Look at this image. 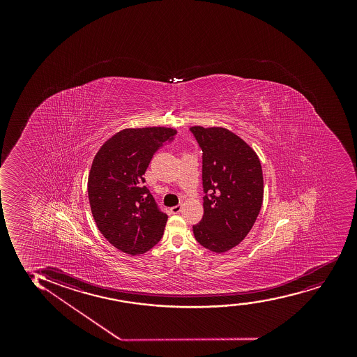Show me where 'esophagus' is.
<instances>
[{
  "mask_svg": "<svg viewBox=\"0 0 357 357\" xmlns=\"http://www.w3.org/2000/svg\"><path fill=\"white\" fill-rule=\"evenodd\" d=\"M181 211H182V205L174 206V207L170 208V212H172V214L180 213Z\"/></svg>",
  "mask_w": 357,
  "mask_h": 357,
  "instance_id": "1",
  "label": "esophagus"
}]
</instances>
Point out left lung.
Instances as JSON below:
<instances>
[{
	"label": "left lung",
	"mask_w": 357,
	"mask_h": 357,
	"mask_svg": "<svg viewBox=\"0 0 357 357\" xmlns=\"http://www.w3.org/2000/svg\"><path fill=\"white\" fill-rule=\"evenodd\" d=\"M202 150L204 217L193 225L200 245L225 252L250 232L263 201V174L256 152L222 128H189Z\"/></svg>",
	"instance_id": "left-lung-1"
}]
</instances>
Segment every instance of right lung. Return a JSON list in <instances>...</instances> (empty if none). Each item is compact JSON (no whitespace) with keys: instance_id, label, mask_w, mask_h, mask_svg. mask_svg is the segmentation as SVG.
I'll return each instance as SVG.
<instances>
[{"instance_id":"right-lung-1","label":"right lung","mask_w":357,"mask_h":357,"mask_svg":"<svg viewBox=\"0 0 357 357\" xmlns=\"http://www.w3.org/2000/svg\"><path fill=\"white\" fill-rule=\"evenodd\" d=\"M172 128H126L98 150L88 177L91 213L100 232L126 254H144L163 237L168 215L144 185L152 157L175 139Z\"/></svg>"}]
</instances>
